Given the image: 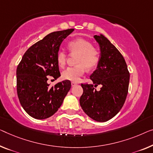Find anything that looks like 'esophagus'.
Returning <instances> with one entry per match:
<instances>
[{"label": "esophagus", "instance_id": "esophagus-1", "mask_svg": "<svg viewBox=\"0 0 153 153\" xmlns=\"http://www.w3.org/2000/svg\"><path fill=\"white\" fill-rule=\"evenodd\" d=\"M77 83L76 82H71V85H72V86H76V85H77Z\"/></svg>", "mask_w": 153, "mask_h": 153}]
</instances>
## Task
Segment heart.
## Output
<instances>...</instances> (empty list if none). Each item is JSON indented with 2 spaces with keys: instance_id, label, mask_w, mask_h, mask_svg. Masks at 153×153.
Listing matches in <instances>:
<instances>
[{
  "instance_id": "b5f03b06",
  "label": "heart",
  "mask_w": 153,
  "mask_h": 153,
  "mask_svg": "<svg viewBox=\"0 0 153 153\" xmlns=\"http://www.w3.org/2000/svg\"><path fill=\"white\" fill-rule=\"evenodd\" d=\"M70 52L77 55L76 66L68 67L62 73L64 79L70 81H77L85 72V68L88 70L93 69L98 65L100 53L97 49L92 47L88 41L78 38L71 41L68 44ZM67 59V54L62 50H59L56 54V60L60 67H65Z\"/></svg>"
}]
</instances>
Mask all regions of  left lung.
<instances>
[{"instance_id":"1","label":"left lung","mask_w":153,"mask_h":153,"mask_svg":"<svg viewBox=\"0 0 153 153\" xmlns=\"http://www.w3.org/2000/svg\"><path fill=\"white\" fill-rule=\"evenodd\" d=\"M98 43V65L90 79L92 84H83L79 104L84 112L96 122H106L120 112L126 100L130 79L126 63L117 48L105 36H93ZM101 85L97 91L95 87Z\"/></svg>"}]
</instances>
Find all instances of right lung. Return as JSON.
I'll list each match as a JSON object with an SVG mask.
<instances>
[{
    "mask_svg": "<svg viewBox=\"0 0 153 153\" xmlns=\"http://www.w3.org/2000/svg\"><path fill=\"white\" fill-rule=\"evenodd\" d=\"M74 29L54 31L30 47L16 69L17 93L20 103L35 119L44 120L58 111L71 84L65 80L50 87L47 76H60L56 54L62 41Z\"/></svg>",
    "mask_w": 153,
    "mask_h": 153,
    "instance_id": "right-lung-1",
    "label": "right lung"
}]
</instances>
